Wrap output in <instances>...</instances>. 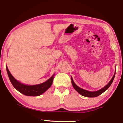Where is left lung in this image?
I'll list each match as a JSON object with an SVG mask.
<instances>
[{
  "instance_id": "8db88e82",
  "label": "left lung",
  "mask_w": 123,
  "mask_h": 123,
  "mask_svg": "<svg viewBox=\"0 0 123 123\" xmlns=\"http://www.w3.org/2000/svg\"><path fill=\"white\" fill-rule=\"evenodd\" d=\"M115 75H116V72L114 73V75L113 77H112V79H111V80L109 81V82L108 84L106 86L104 87L103 88H102V89L99 90L97 91H94V92H90V91H86L85 90L82 89L79 87L77 86L76 84H75L73 80L72 77H71V84L73 85V87L74 88V89L77 92H79V93L83 96H85V97H97V96H99L100 94H101L102 93H103L109 87V86L111 85L112 83L113 82V80H114V77H115Z\"/></svg>"
}]
</instances>
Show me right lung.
<instances>
[{
    "mask_svg": "<svg viewBox=\"0 0 123 123\" xmlns=\"http://www.w3.org/2000/svg\"><path fill=\"white\" fill-rule=\"evenodd\" d=\"M6 68L9 78L13 86L18 91L26 96H38L41 95L50 87L52 84L53 81L54 75H53V76L42 84L32 86L26 85L22 84L17 81L11 74L7 67Z\"/></svg>",
    "mask_w": 123,
    "mask_h": 123,
    "instance_id": "obj_1",
    "label": "right lung"
}]
</instances>
